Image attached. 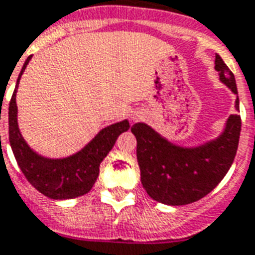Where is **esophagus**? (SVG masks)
Here are the masks:
<instances>
[{"label":"esophagus","mask_w":255,"mask_h":255,"mask_svg":"<svg viewBox=\"0 0 255 255\" xmlns=\"http://www.w3.org/2000/svg\"><path fill=\"white\" fill-rule=\"evenodd\" d=\"M135 119H139V118H137V116H133V120Z\"/></svg>","instance_id":"34e87169"}]
</instances>
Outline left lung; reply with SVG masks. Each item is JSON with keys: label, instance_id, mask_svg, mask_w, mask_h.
I'll use <instances>...</instances> for the list:
<instances>
[{"label": "left lung", "instance_id": "1", "mask_svg": "<svg viewBox=\"0 0 255 255\" xmlns=\"http://www.w3.org/2000/svg\"><path fill=\"white\" fill-rule=\"evenodd\" d=\"M219 77L234 93L236 79L222 58L215 57ZM236 108L240 110L237 99ZM136 136V156L143 187L153 201L182 206L206 197L225 178L236 158L241 133V116L231 115L226 129L217 140L198 148L170 144L143 123L131 127Z\"/></svg>", "mask_w": 255, "mask_h": 255}]
</instances>
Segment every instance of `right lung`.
<instances>
[{
  "mask_svg": "<svg viewBox=\"0 0 255 255\" xmlns=\"http://www.w3.org/2000/svg\"><path fill=\"white\" fill-rule=\"evenodd\" d=\"M26 58L17 80L14 92L9 103V141L18 167L33 187L52 199H71L91 191L99 176L103 159L114 147L122 132L127 131V120L104 128L84 149L65 159H45L38 156L25 143L17 126L15 92L21 75L28 65Z\"/></svg>",
  "mask_w": 255,
  "mask_h": 255,
  "instance_id": "add662e5",
  "label": "right lung"
}]
</instances>
